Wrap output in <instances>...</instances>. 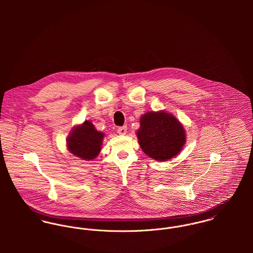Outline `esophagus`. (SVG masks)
<instances>
[{
    "label": "esophagus",
    "mask_w": 253,
    "mask_h": 253,
    "mask_svg": "<svg viewBox=\"0 0 253 253\" xmlns=\"http://www.w3.org/2000/svg\"><path fill=\"white\" fill-rule=\"evenodd\" d=\"M126 126H122V127H119L118 128V133L120 135H126Z\"/></svg>",
    "instance_id": "34e87169"
}]
</instances>
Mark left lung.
I'll return each instance as SVG.
<instances>
[{
    "label": "left lung",
    "mask_w": 253,
    "mask_h": 253,
    "mask_svg": "<svg viewBox=\"0 0 253 253\" xmlns=\"http://www.w3.org/2000/svg\"><path fill=\"white\" fill-rule=\"evenodd\" d=\"M136 135L142 151L158 162H166L177 156L186 143L183 125L175 116L165 110L149 111L142 115Z\"/></svg>",
    "instance_id": "obj_1"
}]
</instances>
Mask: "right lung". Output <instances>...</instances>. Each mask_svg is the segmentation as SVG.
<instances>
[{
  "mask_svg": "<svg viewBox=\"0 0 253 253\" xmlns=\"http://www.w3.org/2000/svg\"><path fill=\"white\" fill-rule=\"evenodd\" d=\"M104 136L105 134L96 130L90 121H84L70 131L66 140L67 149L82 160L91 161L99 155Z\"/></svg>",
  "mask_w": 253,
  "mask_h": 253,
  "instance_id": "1",
  "label": "right lung"
}]
</instances>
